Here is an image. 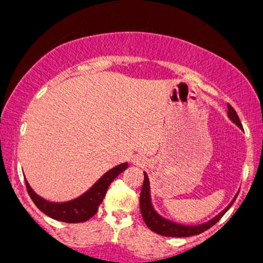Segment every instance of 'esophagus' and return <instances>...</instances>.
<instances>
[{
	"instance_id": "esophagus-1",
	"label": "esophagus",
	"mask_w": 263,
	"mask_h": 263,
	"mask_svg": "<svg viewBox=\"0 0 263 263\" xmlns=\"http://www.w3.org/2000/svg\"><path fill=\"white\" fill-rule=\"evenodd\" d=\"M132 163L136 165H140V167H142V165L146 164L147 159H146V157H143L141 155H136L134 158H132Z\"/></svg>"
}]
</instances>
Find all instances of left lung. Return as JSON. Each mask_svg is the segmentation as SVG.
<instances>
[{"label":"left lung","instance_id":"1","mask_svg":"<svg viewBox=\"0 0 263 263\" xmlns=\"http://www.w3.org/2000/svg\"><path fill=\"white\" fill-rule=\"evenodd\" d=\"M228 116L230 117L232 122L236 123L238 127H242L236 111L234 110V107H232L230 104H228ZM235 199H236V197L234 198V200H232L231 203L219 214V215H216L215 218L209 220L208 222H204V224H200V225H194V226L177 224V222L171 221V220L162 218V216L159 215L155 209H153L152 203H151L149 180H148V177H147V174L144 173V180H143V185H142L141 197H140V208H141L142 218H143L146 225L148 226L152 231L162 235V236L188 237V236H193V235L201 234V232H204L205 230H208V229H210L213 225H215L216 222L222 218V215H224L226 211L230 209L231 205L234 204Z\"/></svg>","mask_w":263,"mask_h":263}]
</instances>
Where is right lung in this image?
<instances>
[{
	"label": "right lung",
	"instance_id": "obj_1",
	"mask_svg": "<svg viewBox=\"0 0 263 263\" xmlns=\"http://www.w3.org/2000/svg\"><path fill=\"white\" fill-rule=\"evenodd\" d=\"M127 167L128 163H122V164L116 165L112 170L106 172L81 197L74 199V200L65 201V203H52V201H48L45 199L41 198L33 192V189L29 186L27 180L26 186L33 203L35 204V206L39 210L43 211L45 215L50 216L52 219L59 220V221L70 222V224L84 222L95 215L96 211L99 209V205L104 200L108 185L112 183V180L120 173L127 170Z\"/></svg>",
	"mask_w": 263,
	"mask_h": 263
}]
</instances>
